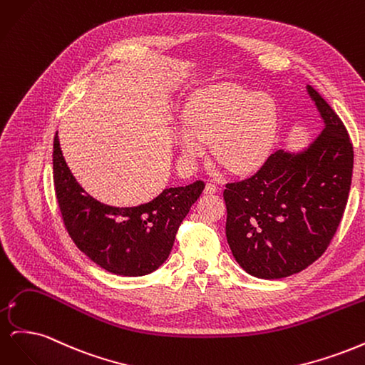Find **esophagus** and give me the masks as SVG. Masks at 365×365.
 <instances>
[{
  "label": "esophagus",
  "instance_id": "1",
  "mask_svg": "<svg viewBox=\"0 0 365 365\" xmlns=\"http://www.w3.org/2000/svg\"><path fill=\"white\" fill-rule=\"evenodd\" d=\"M204 192H205V193H210V195H213V193L217 192V185H216L215 182H207Z\"/></svg>",
  "mask_w": 365,
  "mask_h": 365
}]
</instances>
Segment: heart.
I'll use <instances>...</instances> for the list:
<instances>
[{
	"mask_svg": "<svg viewBox=\"0 0 365 365\" xmlns=\"http://www.w3.org/2000/svg\"><path fill=\"white\" fill-rule=\"evenodd\" d=\"M185 129L180 132L187 161L213 143L216 161L233 173H245L268 157L275 137V106L263 93L236 83H217L197 93L185 109Z\"/></svg>",
	"mask_w": 365,
	"mask_h": 365,
	"instance_id": "heart-1",
	"label": "heart"
}]
</instances>
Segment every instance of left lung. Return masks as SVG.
<instances>
[{"label":"left lung","mask_w":365,"mask_h":365,"mask_svg":"<svg viewBox=\"0 0 365 365\" xmlns=\"http://www.w3.org/2000/svg\"><path fill=\"white\" fill-rule=\"evenodd\" d=\"M324 130L300 153L275 150L250 178L225 184L227 240L259 279H283L323 256L349 200L353 145L330 105L307 86Z\"/></svg>","instance_id":"1"}]
</instances>
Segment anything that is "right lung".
Instances as JSON below:
<instances>
[{
    "instance_id": "obj_1",
    "label": "right lung",
    "mask_w": 365,
    "mask_h": 365,
    "mask_svg": "<svg viewBox=\"0 0 365 365\" xmlns=\"http://www.w3.org/2000/svg\"><path fill=\"white\" fill-rule=\"evenodd\" d=\"M53 180L65 230L76 247L101 268L123 277H140L161 267L182 219L205 187L197 180L184 187H169L138 207L105 205L74 180L58 134L53 143Z\"/></svg>"
}]
</instances>
